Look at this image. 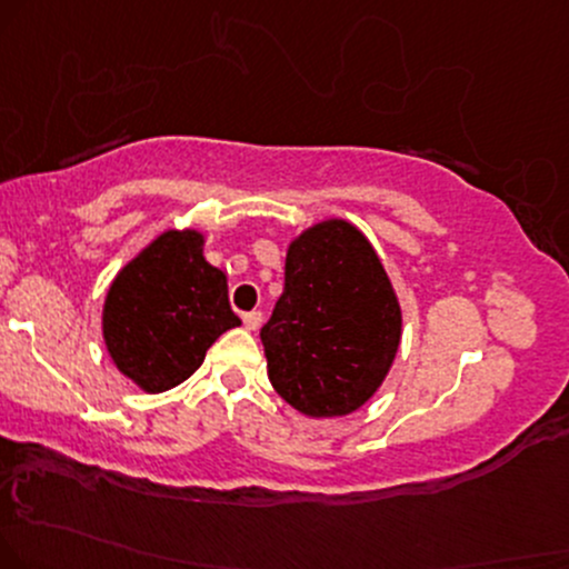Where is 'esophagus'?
<instances>
[{
	"instance_id": "esophagus-1",
	"label": "esophagus",
	"mask_w": 569,
	"mask_h": 569,
	"mask_svg": "<svg viewBox=\"0 0 569 569\" xmlns=\"http://www.w3.org/2000/svg\"><path fill=\"white\" fill-rule=\"evenodd\" d=\"M242 321H244V327L250 329V332H256L258 327H261V321H263V313L261 311H248L242 317Z\"/></svg>"
}]
</instances>
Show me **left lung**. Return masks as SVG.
Listing matches in <instances>:
<instances>
[{
	"label": "left lung",
	"instance_id": "1",
	"mask_svg": "<svg viewBox=\"0 0 569 569\" xmlns=\"http://www.w3.org/2000/svg\"><path fill=\"white\" fill-rule=\"evenodd\" d=\"M273 390L306 417H346L375 396L401 342V306L353 223L306 229L261 329Z\"/></svg>",
	"mask_w": 569,
	"mask_h": 569
}]
</instances>
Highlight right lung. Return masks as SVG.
Returning a JSON list of instances; mask_svg holds the SVG:
<instances>
[{
    "label": "right lung",
    "mask_w": 569,
    "mask_h": 569,
    "mask_svg": "<svg viewBox=\"0 0 569 569\" xmlns=\"http://www.w3.org/2000/svg\"><path fill=\"white\" fill-rule=\"evenodd\" d=\"M237 325L227 273L202 258V234L192 229L163 231L147 244L113 279L102 311L110 359L147 392L192 377Z\"/></svg>",
    "instance_id": "right-lung-1"
}]
</instances>
